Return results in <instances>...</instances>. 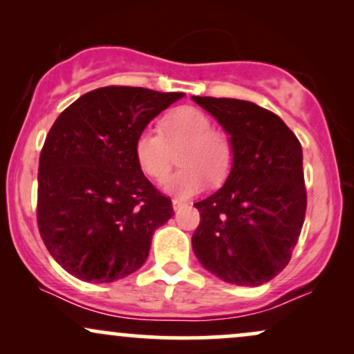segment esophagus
Returning a JSON list of instances; mask_svg holds the SVG:
<instances>
[{"mask_svg": "<svg viewBox=\"0 0 354 354\" xmlns=\"http://www.w3.org/2000/svg\"><path fill=\"white\" fill-rule=\"evenodd\" d=\"M171 205H173V209H174V211H180L181 208H185L186 203L181 201V200H173Z\"/></svg>", "mask_w": 354, "mask_h": 354, "instance_id": "34e87169", "label": "esophagus"}]
</instances>
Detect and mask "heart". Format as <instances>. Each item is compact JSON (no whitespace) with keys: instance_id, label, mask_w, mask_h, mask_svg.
Here are the masks:
<instances>
[{"instance_id":"1","label":"heart","mask_w":354,"mask_h":354,"mask_svg":"<svg viewBox=\"0 0 354 354\" xmlns=\"http://www.w3.org/2000/svg\"><path fill=\"white\" fill-rule=\"evenodd\" d=\"M183 145L178 161L183 168L161 181V188L174 196L189 198L219 181L231 165V146L221 133L213 131V121L205 111L185 106L161 120V135L145 128L135 140V158L151 178H161L171 165V149Z\"/></svg>"}]
</instances>
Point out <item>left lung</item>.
<instances>
[{
  "instance_id": "obj_1",
  "label": "left lung",
  "mask_w": 354,
  "mask_h": 354,
  "mask_svg": "<svg viewBox=\"0 0 354 354\" xmlns=\"http://www.w3.org/2000/svg\"><path fill=\"white\" fill-rule=\"evenodd\" d=\"M230 136L225 185L194 203L201 214L191 238L205 270L238 286H259L281 273L306 213L303 149L279 116L251 101L191 98Z\"/></svg>"
}]
</instances>
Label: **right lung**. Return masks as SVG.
<instances>
[{
    "label": "right lung",
    "instance_id": "right-lung-1",
    "mask_svg": "<svg viewBox=\"0 0 354 354\" xmlns=\"http://www.w3.org/2000/svg\"><path fill=\"white\" fill-rule=\"evenodd\" d=\"M183 93L106 86L70 104L48 133L38 169V228L55 261L88 283L135 273L173 216L146 180L135 140Z\"/></svg>",
    "mask_w": 354,
    "mask_h": 354
}]
</instances>
